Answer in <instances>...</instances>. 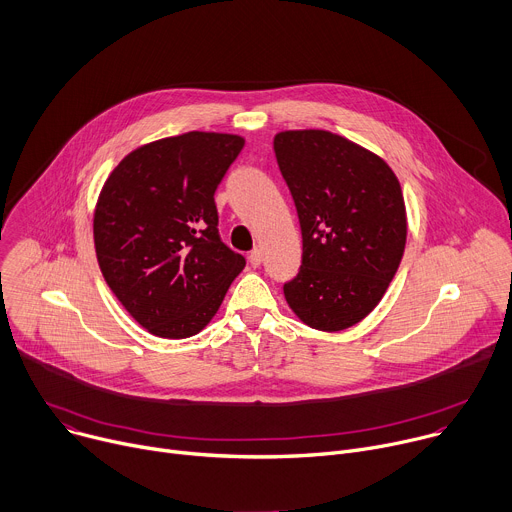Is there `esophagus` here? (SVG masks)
Wrapping results in <instances>:
<instances>
[{"instance_id": "obj_1", "label": "esophagus", "mask_w": 512, "mask_h": 512, "mask_svg": "<svg viewBox=\"0 0 512 512\" xmlns=\"http://www.w3.org/2000/svg\"><path fill=\"white\" fill-rule=\"evenodd\" d=\"M261 261H263V253H261V249H253V251L249 253V263H251L253 267H259V265H261Z\"/></svg>"}]
</instances>
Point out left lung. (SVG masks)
Returning <instances> with one entry per match:
<instances>
[{"label": "left lung", "mask_w": 512, "mask_h": 512, "mask_svg": "<svg viewBox=\"0 0 512 512\" xmlns=\"http://www.w3.org/2000/svg\"><path fill=\"white\" fill-rule=\"evenodd\" d=\"M277 165L302 230V265L284 296L316 331L353 327L378 306L404 255L406 208L390 165L329 130H284Z\"/></svg>", "instance_id": "8db88e82"}]
</instances>
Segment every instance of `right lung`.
Listing matches in <instances>:
<instances>
[{"instance_id":"add662e5","label":"right lung","mask_w":512,"mask_h":512,"mask_svg":"<svg viewBox=\"0 0 512 512\" xmlns=\"http://www.w3.org/2000/svg\"><path fill=\"white\" fill-rule=\"evenodd\" d=\"M245 147L239 134L185 132L128 153L94 212L104 280L151 335H198L245 257L220 241L214 192Z\"/></svg>"}]
</instances>
